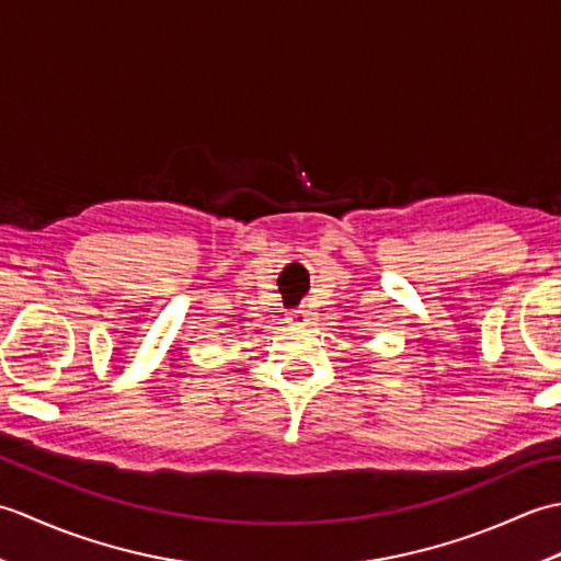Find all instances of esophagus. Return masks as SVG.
<instances>
[{"label": "esophagus", "mask_w": 561, "mask_h": 561, "mask_svg": "<svg viewBox=\"0 0 561 561\" xmlns=\"http://www.w3.org/2000/svg\"><path fill=\"white\" fill-rule=\"evenodd\" d=\"M289 323L296 328H306L308 323H311V313H308L306 308H296V311L289 313Z\"/></svg>", "instance_id": "esophagus-1"}]
</instances>
